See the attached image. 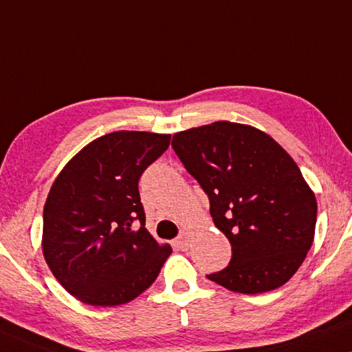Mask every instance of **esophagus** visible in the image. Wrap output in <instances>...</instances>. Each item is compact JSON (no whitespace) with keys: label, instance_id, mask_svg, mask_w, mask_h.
I'll return each mask as SVG.
<instances>
[{"label":"esophagus","instance_id":"esophagus-1","mask_svg":"<svg viewBox=\"0 0 352 352\" xmlns=\"http://www.w3.org/2000/svg\"><path fill=\"white\" fill-rule=\"evenodd\" d=\"M176 246L179 248L181 251H186L189 248V240H188V233L186 232H181V235L176 238Z\"/></svg>","mask_w":352,"mask_h":352}]
</instances>
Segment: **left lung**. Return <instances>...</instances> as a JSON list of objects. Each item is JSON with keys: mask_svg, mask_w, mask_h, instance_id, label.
<instances>
[{"mask_svg": "<svg viewBox=\"0 0 352 352\" xmlns=\"http://www.w3.org/2000/svg\"><path fill=\"white\" fill-rule=\"evenodd\" d=\"M173 150L210 202L232 259L210 280L240 294L280 287L315 235L316 199L279 143L250 125L222 120L173 135Z\"/></svg>", "mask_w": 352, "mask_h": 352, "instance_id": "8db88e82", "label": "left lung"}]
</instances>
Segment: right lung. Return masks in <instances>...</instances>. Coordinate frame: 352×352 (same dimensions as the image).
I'll list each match as a JSON object with an SVG mask.
<instances>
[{
  "mask_svg": "<svg viewBox=\"0 0 352 352\" xmlns=\"http://www.w3.org/2000/svg\"><path fill=\"white\" fill-rule=\"evenodd\" d=\"M169 135L112 132L73 156L43 207L42 250L56 280L94 307L122 305L158 277L171 254L145 228L138 181Z\"/></svg>",
  "mask_w": 352,
  "mask_h": 352,
  "instance_id": "right-lung-1",
  "label": "right lung"
}]
</instances>
